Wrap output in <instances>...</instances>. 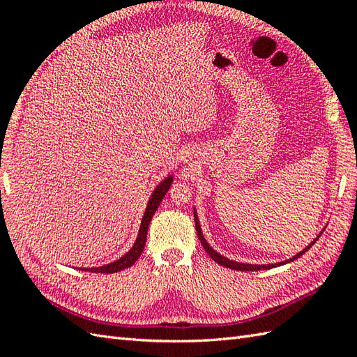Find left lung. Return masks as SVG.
Wrapping results in <instances>:
<instances>
[{
	"instance_id": "left-lung-1",
	"label": "left lung",
	"mask_w": 357,
	"mask_h": 357,
	"mask_svg": "<svg viewBox=\"0 0 357 357\" xmlns=\"http://www.w3.org/2000/svg\"><path fill=\"white\" fill-rule=\"evenodd\" d=\"M195 213V225H196V233H198V238H199V241H201V244H202V247L206 248V252L208 253V256L211 257V259H213L215 262H218L219 265H222V267H227V268H231V270H239V271H257V270H270V268H275V267H279V265H284V264H288V262H293L294 259H298V257H301L302 255H304L305 252H308L310 248H312L313 245H314V242L319 239V236L322 234V231L317 234V238H314L313 239V242L312 244H308L304 250H302V252H299L298 255L296 256H293V257H290V259H287V261H282V262H278V264H267V265H253V264H242V262H236V261H230L229 257H225V256H222V255H219L218 252H215L213 248L210 247V244L208 242L206 241V238H204V234H202V230H201V225H199V219H198V215H196V210L193 211Z\"/></svg>"
}]
</instances>
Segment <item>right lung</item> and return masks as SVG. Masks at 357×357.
Returning <instances> with one entry per match:
<instances>
[{"instance_id": "obj_1", "label": "right lung", "mask_w": 357, "mask_h": 357, "mask_svg": "<svg viewBox=\"0 0 357 357\" xmlns=\"http://www.w3.org/2000/svg\"><path fill=\"white\" fill-rule=\"evenodd\" d=\"M172 183H173V174H170V176H167L162 181V183L155 188L153 193H151L150 199H149V204H147V208H146V211H144L138 238H136L133 247L128 250V252L123 257H119V259L115 261V262H110L107 265H101V267L86 268V270L93 271V273H116V271H121V270H126L128 267H132V265L136 262V259H138V257L142 253L144 245H146V241H147V230H149V225H150L151 218H153L155 211L158 210L159 204H161L165 193L169 192Z\"/></svg>"}]
</instances>
